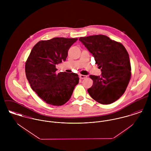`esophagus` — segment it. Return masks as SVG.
Wrapping results in <instances>:
<instances>
[{"label":"esophagus","instance_id":"esophagus-1","mask_svg":"<svg viewBox=\"0 0 151 151\" xmlns=\"http://www.w3.org/2000/svg\"><path fill=\"white\" fill-rule=\"evenodd\" d=\"M86 77H87V76H85V75H82V74L80 75V78L81 79H84V78H86Z\"/></svg>","mask_w":151,"mask_h":151}]
</instances>
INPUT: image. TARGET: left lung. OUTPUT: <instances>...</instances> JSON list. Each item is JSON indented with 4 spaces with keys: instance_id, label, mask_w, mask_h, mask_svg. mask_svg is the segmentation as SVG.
<instances>
[{
    "instance_id": "1",
    "label": "left lung",
    "mask_w": 151,
    "mask_h": 151,
    "mask_svg": "<svg viewBox=\"0 0 151 151\" xmlns=\"http://www.w3.org/2000/svg\"><path fill=\"white\" fill-rule=\"evenodd\" d=\"M81 41L101 68V76L90 75L92 86L88 89L91 97L99 104L108 105L124 93L131 78L129 53L120 42L104 35L80 37Z\"/></svg>"
}]
</instances>
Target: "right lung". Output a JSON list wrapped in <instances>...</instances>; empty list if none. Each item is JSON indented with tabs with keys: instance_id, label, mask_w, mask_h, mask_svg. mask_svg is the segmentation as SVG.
I'll return each mask as SVG.
<instances>
[{
	"instance_id": "right-lung-1",
	"label": "right lung",
	"mask_w": 151,
	"mask_h": 151,
	"mask_svg": "<svg viewBox=\"0 0 151 151\" xmlns=\"http://www.w3.org/2000/svg\"><path fill=\"white\" fill-rule=\"evenodd\" d=\"M77 38H53L40 41L32 48L25 65L30 86L44 102L62 106L71 98L78 84L77 74L58 73L56 65L65 61L68 50Z\"/></svg>"
}]
</instances>
